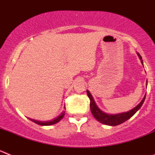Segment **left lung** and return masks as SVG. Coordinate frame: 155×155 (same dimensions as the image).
Wrapping results in <instances>:
<instances>
[{"label": "left lung", "instance_id": "obj_1", "mask_svg": "<svg viewBox=\"0 0 155 155\" xmlns=\"http://www.w3.org/2000/svg\"><path fill=\"white\" fill-rule=\"evenodd\" d=\"M137 55L138 57H139L140 61H141L142 64H143V61H142L141 56L138 53ZM87 96H88V98H90V109H91V113H92L93 116H94V118L96 119L98 122L108 126L120 125V124H123V123H124L125 121L128 120L130 118H131V117H132V116L140 109L141 105H143V102H144L145 96H146V94H145V96L143 97V98L142 99L141 102H140V103L137 105L136 107L132 109L131 110L128 111V112L117 113V114H109V113H104V112H102V111L97 106V105L95 104V102H94V98H93L92 95H91V93L89 92V91H87Z\"/></svg>", "mask_w": 155, "mask_h": 155}]
</instances>
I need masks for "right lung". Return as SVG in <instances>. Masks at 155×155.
I'll use <instances>...</instances> for the list:
<instances>
[{"label":"right lung","mask_w":155,"mask_h":155,"mask_svg":"<svg viewBox=\"0 0 155 155\" xmlns=\"http://www.w3.org/2000/svg\"><path fill=\"white\" fill-rule=\"evenodd\" d=\"M65 108V107H64ZM64 115H65V112L64 111H63L62 113H61L60 116H58L57 117V118H54L53 120H49V121H39V120H33V119H29L31 121L34 122L35 124H38V125H41V126H50V125H53V124H56L57 123H58V122L61 121V120L63 119V117L64 116Z\"/></svg>","instance_id":"1"}]
</instances>
